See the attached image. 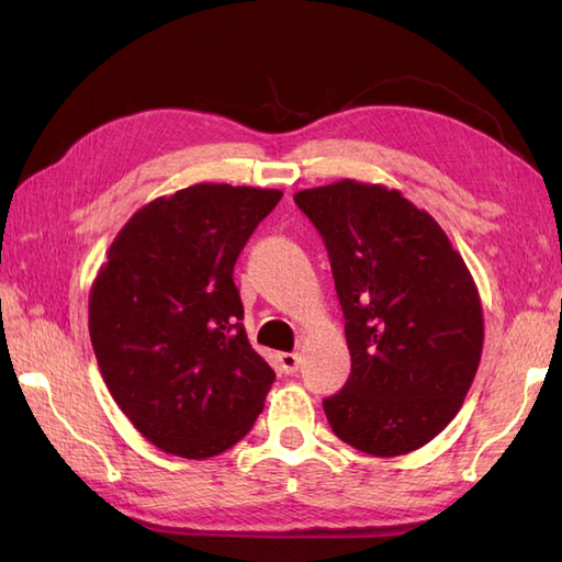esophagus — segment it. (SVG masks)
Here are the masks:
<instances>
[{"label":"esophagus","instance_id":"obj_1","mask_svg":"<svg viewBox=\"0 0 562 562\" xmlns=\"http://www.w3.org/2000/svg\"><path fill=\"white\" fill-rule=\"evenodd\" d=\"M278 362H280V369H282L284 374H294L296 369H300L302 357L296 355V352H280L278 355Z\"/></svg>","mask_w":562,"mask_h":562}]
</instances>
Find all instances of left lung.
<instances>
[{"label": "left lung", "instance_id": "obj_1", "mask_svg": "<svg viewBox=\"0 0 562 562\" xmlns=\"http://www.w3.org/2000/svg\"><path fill=\"white\" fill-rule=\"evenodd\" d=\"M328 248L352 372L324 401L342 441L401 457L432 441L479 372L483 306L432 214L401 190L342 178L294 193Z\"/></svg>", "mask_w": 562, "mask_h": 562}]
</instances>
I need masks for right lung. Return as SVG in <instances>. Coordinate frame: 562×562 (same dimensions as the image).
<instances>
[{"label": "right lung", "mask_w": 562, "mask_h": 562, "mask_svg": "<svg viewBox=\"0 0 562 562\" xmlns=\"http://www.w3.org/2000/svg\"><path fill=\"white\" fill-rule=\"evenodd\" d=\"M282 190L195 183L127 220L89 292V336L142 437L210 459L248 435L274 372L250 348L234 262Z\"/></svg>", "instance_id": "1"}]
</instances>
